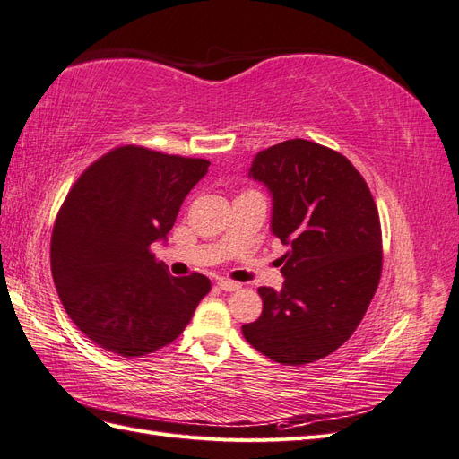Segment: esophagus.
<instances>
[{
  "label": "esophagus",
  "mask_w": 459,
  "mask_h": 459,
  "mask_svg": "<svg viewBox=\"0 0 459 459\" xmlns=\"http://www.w3.org/2000/svg\"><path fill=\"white\" fill-rule=\"evenodd\" d=\"M218 285H220V289H224V290H239L241 289V283H238V281H230V280H220L218 281Z\"/></svg>",
  "instance_id": "34e87169"
}]
</instances>
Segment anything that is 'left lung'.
Masks as SVG:
<instances>
[{
    "mask_svg": "<svg viewBox=\"0 0 459 459\" xmlns=\"http://www.w3.org/2000/svg\"><path fill=\"white\" fill-rule=\"evenodd\" d=\"M248 176L270 189L272 233L290 248L283 289H258L264 308L243 337L277 364H312L351 339L377 290V206L349 159L308 140L260 151Z\"/></svg>",
    "mask_w": 459,
    "mask_h": 459,
    "instance_id": "left-lung-1",
    "label": "left lung"
}]
</instances>
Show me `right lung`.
Segmentation results:
<instances>
[{
    "label": "right lung",
    "mask_w": 459,
    "mask_h": 459,
    "mask_svg": "<svg viewBox=\"0 0 459 459\" xmlns=\"http://www.w3.org/2000/svg\"><path fill=\"white\" fill-rule=\"evenodd\" d=\"M211 162L122 145L82 172L51 235V273L74 325L107 352L135 358L182 335L211 281L169 273L166 239Z\"/></svg>",
    "instance_id": "add662e5"
}]
</instances>
